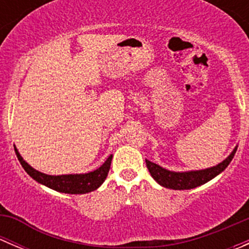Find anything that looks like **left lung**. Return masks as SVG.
Returning a JSON list of instances; mask_svg holds the SVG:
<instances>
[{"instance_id": "obj_1", "label": "left lung", "mask_w": 249, "mask_h": 249, "mask_svg": "<svg viewBox=\"0 0 249 249\" xmlns=\"http://www.w3.org/2000/svg\"><path fill=\"white\" fill-rule=\"evenodd\" d=\"M236 150H237V145L233 148V150L225 158L222 162L218 165L208 169L203 170H192V171H182L176 172L170 171V170L161 167L160 165L155 164V162L145 160V165H147L148 170H149L150 176L155 179V182L159 183L161 187L169 188L173 190H187V189H194V188L200 187V185L205 184L208 180L213 179L217 177L219 173H222L228 167V165L231 162L233 155H235Z\"/></svg>"}]
</instances>
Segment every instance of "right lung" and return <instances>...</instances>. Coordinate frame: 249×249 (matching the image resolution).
<instances>
[{
	"instance_id": "add662e5",
	"label": "right lung",
	"mask_w": 249,
	"mask_h": 249,
	"mask_svg": "<svg viewBox=\"0 0 249 249\" xmlns=\"http://www.w3.org/2000/svg\"><path fill=\"white\" fill-rule=\"evenodd\" d=\"M14 149H16L17 157L19 159L20 164L24 167L25 171L27 172V175L31 176L36 182L46 185V187L50 188V189L56 190V192L65 193V194H87V193L96 190L105 182V179H106L113 158V155L110 154L107 158L106 161L99 169L94 170V171L87 173H71V175L52 176L37 171L36 169L30 166L22 159V157L18 152L16 145H14Z\"/></svg>"
}]
</instances>
